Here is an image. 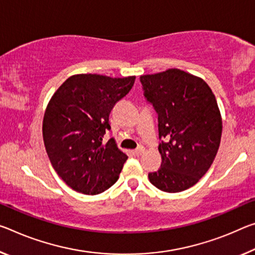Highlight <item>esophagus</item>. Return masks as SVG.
<instances>
[{"label": "esophagus", "mask_w": 255, "mask_h": 255, "mask_svg": "<svg viewBox=\"0 0 255 255\" xmlns=\"http://www.w3.org/2000/svg\"><path fill=\"white\" fill-rule=\"evenodd\" d=\"M144 151H145V148L143 146H138V147L135 149L134 153H135L136 155H142L143 153H144Z\"/></svg>", "instance_id": "esophagus-1"}]
</instances>
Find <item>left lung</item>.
Returning <instances> with one entry per match:
<instances>
[{"label":"left lung","instance_id":"8db88e82","mask_svg":"<svg viewBox=\"0 0 255 255\" xmlns=\"http://www.w3.org/2000/svg\"><path fill=\"white\" fill-rule=\"evenodd\" d=\"M144 96L157 113L162 163L148 173L168 193L195 185L211 167L220 145L222 120L216 96L200 77L179 69L140 76Z\"/></svg>","mask_w":255,"mask_h":255}]
</instances>
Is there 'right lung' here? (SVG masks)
Segmentation results:
<instances>
[{
    "label": "right lung",
    "mask_w": 255,
    "mask_h": 255,
    "mask_svg": "<svg viewBox=\"0 0 255 255\" xmlns=\"http://www.w3.org/2000/svg\"><path fill=\"white\" fill-rule=\"evenodd\" d=\"M135 76L111 78L74 75L52 96L43 120V139L52 167L76 192L95 195L116 183L128 156L115 139L106 143L109 116L126 96Z\"/></svg>",
    "instance_id": "add662e5"
}]
</instances>
